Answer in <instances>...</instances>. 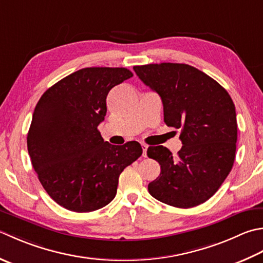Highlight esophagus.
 I'll return each mask as SVG.
<instances>
[{
	"label": "esophagus",
	"mask_w": 263,
	"mask_h": 263,
	"mask_svg": "<svg viewBox=\"0 0 263 263\" xmlns=\"http://www.w3.org/2000/svg\"><path fill=\"white\" fill-rule=\"evenodd\" d=\"M141 147H142V152H143V157H146V155H147V149H148V146L147 145H145V143H142L141 145Z\"/></svg>",
	"instance_id": "obj_1"
}]
</instances>
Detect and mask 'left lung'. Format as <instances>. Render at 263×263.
Masks as SVG:
<instances>
[{"label":"left lung","instance_id":"obj_1","mask_svg":"<svg viewBox=\"0 0 263 263\" xmlns=\"http://www.w3.org/2000/svg\"><path fill=\"white\" fill-rule=\"evenodd\" d=\"M163 102L164 122L181 128L182 147L174 157L166 147L151 146L148 157L161 165L149 194L174 208L206 202L228 177L235 161L237 121L229 93L217 81L186 64L133 67Z\"/></svg>","mask_w":263,"mask_h":263}]
</instances>
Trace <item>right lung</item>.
Returning <instances> with one entry per match:
<instances>
[{"instance_id": "right-lung-1", "label": "right lung", "mask_w": 263, "mask_h": 263, "mask_svg": "<svg viewBox=\"0 0 263 263\" xmlns=\"http://www.w3.org/2000/svg\"><path fill=\"white\" fill-rule=\"evenodd\" d=\"M126 68L89 67L49 87L33 112L27 148L40 182L55 203L74 212L106 206L117 193L123 170L141 156L137 141H104L106 98L130 79Z\"/></svg>"}]
</instances>
